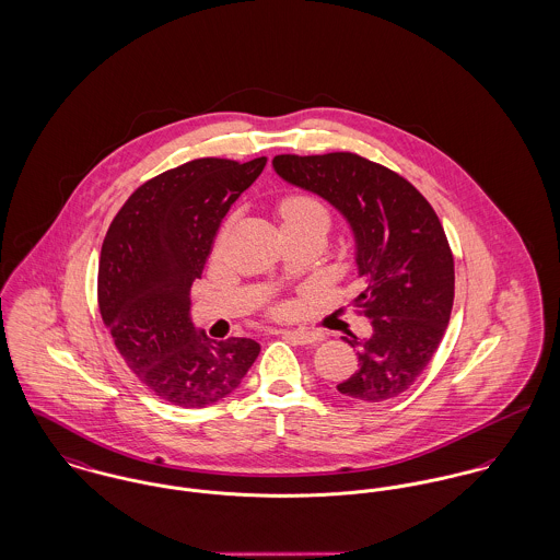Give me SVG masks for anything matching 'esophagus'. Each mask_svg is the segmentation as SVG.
<instances>
[{
  "mask_svg": "<svg viewBox=\"0 0 560 560\" xmlns=\"http://www.w3.org/2000/svg\"><path fill=\"white\" fill-rule=\"evenodd\" d=\"M290 341L299 345H313L317 343L322 339L319 332H313V330H285L283 332Z\"/></svg>",
  "mask_w": 560,
  "mask_h": 560,
  "instance_id": "34e87169",
  "label": "esophagus"
}]
</instances>
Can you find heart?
Returning <instances> with one entry per match:
<instances>
[{"label": "heart", "mask_w": 560, "mask_h": 560, "mask_svg": "<svg viewBox=\"0 0 560 560\" xmlns=\"http://www.w3.org/2000/svg\"><path fill=\"white\" fill-rule=\"evenodd\" d=\"M279 215L283 225H299L308 221H326L328 223V211L326 207L313 198V196H290L281 202Z\"/></svg>", "instance_id": "heart-1"}]
</instances>
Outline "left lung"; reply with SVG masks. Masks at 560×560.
<instances>
[{
    "label": "left lung",
    "instance_id": "1",
    "mask_svg": "<svg viewBox=\"0 0 560 560\" xmlns=\"http://www.w3.org/2000/svg\"><path fill=\"white\" fill-rule=\"evenodd\" d=\"M285 183L332 205L351 228L355 299L373 332L345 339L358 349V371L337 389L382 402L413 386L441 343L454 304V258L429 200L402 176L355 153L277 155Z\"/></svg>",
    "mask_w": 560,
    "mask_h": 560
}]
</instances>
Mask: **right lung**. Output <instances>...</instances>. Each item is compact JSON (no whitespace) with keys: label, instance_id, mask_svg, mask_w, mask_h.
<instances>
[{"label":"right lung","instance_id":"right-lung-1","mask_svg":"<svg viewBox=\"0 0 560 560\" xmlns=\"http://www.w3.org/2000/svg\"><path fill=\"white\" fill-rule=\"evenodd\" d=\"M266 158L187 162L140 185L113 219L100 256L97 302L131 373L160 398L200 409L241 386L254 339L213 341L191 322L221 219L258 178Z\"/></svg>","mask_w":560,"mask_h":560}]
</instances>
